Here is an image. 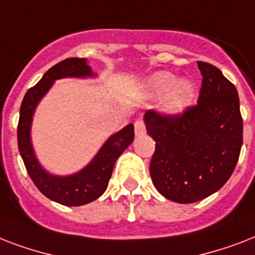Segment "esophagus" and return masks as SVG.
<instances>
[{"label": "esophagus", "instance_id": "1", "mask_svg": "<svg viewBox=\"0 0 255 255\" xmlns=\"http://www.w3.org/2000/svg\"><path fill=\"white\" fill-rule=\"evenodd\" d=\"M135 133L136 136L145 135V126H144L143 120H136L135 122Z\"/></svg>", "mask_w": 255, "mask_h": 255}]
</instances>
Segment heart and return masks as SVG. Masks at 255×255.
Masks as SVG:
<instances>
[{"instance_id":"1","label":"heart","mask_w":255,"mask_h":255,"mask_svg":"<svg viewBox=\"0 0 255 255\" xmlns=\"http://www.w3.org/2000/svg\"><path fill=\"white\" fill-rule=\"evenodd\" d=\"M148 94L153 98L164 95L161 110L168 116H178L189 107L194 96L193 86L189 81L181 79L168 71L152 74L145 83Z\"/></svg>"}]
</instances>
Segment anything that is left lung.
Segmentation results:
<instances>
[{
    "instance_id": "1",
    "label": "left lung",
    "mask_w": 255,
    "mask_h": 255,
    "mask_svg": "<svg viewBox=\"0 0 255 255\" xmlns=\"http://www.w3.org/2000/svg\"><path fill=\"white\" fill-rule=\"evenodd\" d=\"M197 65L202 75L197 106L180 116L144 115L148 135L156 141L152 182L160 194L180 204L197 202L221 189L242 147L237 88L217 67Z\"/></svg>"
}]
</instances>
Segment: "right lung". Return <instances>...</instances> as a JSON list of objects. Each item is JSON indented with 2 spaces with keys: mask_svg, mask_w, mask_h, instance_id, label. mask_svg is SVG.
<instances>
[{
  "mask_svg": "<svg viewBox=\"0 0 255 255\" xmlns=\"http://www.w3.org/2000/svg\"><path fill=\"white\" fill-rule=\"evenodd\" d=\"M95 75L86 58H67L46 71L41 81L26 92L19 110L18 149L26 170L42 194L66 206L85 205L99 198L106 192L116 160L128 145H131L135 136L133 124L126 126L104 141L85 168L73 174H53L42 167L31 141V124L38 104L58 79L94 78Z\"/></svg>",
  "mask_w": 255,
  "mask_h": 255,
  "instance_id": "add662e5",
  "label": "right lung"
}]
</instances>
